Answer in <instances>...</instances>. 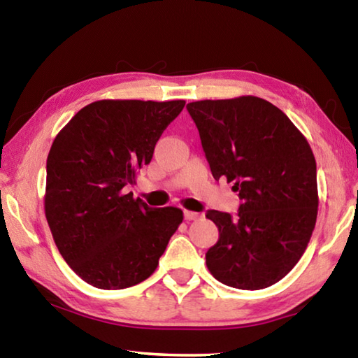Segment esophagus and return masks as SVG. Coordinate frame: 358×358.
<instances>
[{"label": "esophagus", "mask_w": 358, "mask_h": 358, "mask_svg": "<svg viewBox=\"0 0 358 358\" xmlns=\"http://www.w3.org/2000/svg\"><path fill=\"white\" fill-rule=\"evenodd\" d=\"M201 213H196V211H189V210H185V220L186 221H196L201 217Z\"/></svg>", "instance_id": "34e87169"}]
</instances>
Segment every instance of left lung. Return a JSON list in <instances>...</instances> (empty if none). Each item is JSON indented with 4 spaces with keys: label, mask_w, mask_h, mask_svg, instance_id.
Wrapping results in <instances>:
<instances>
[{
    "label": "left lung",
    "mask_w": 358,
    "mask_h": 358,
    "mask_svg": "<svg viewBox=\"0 0 358 358\" xmlns=\"http://www.w3.org/2000/svg\"><path fill=\"white\" fill-rule=\"evenodd\" d=\"M215 180L234 181L240 208L208 210L220 240L205 254L226 286L257 290L282 280L310 243L317 217L316 159L305 136L271 102L241 96L186 106Z\"/></svg>",
    "instance_id": "left-lung-1"
}]
</instances>
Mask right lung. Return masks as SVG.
I'll return each mask as SVG.
<instances>
[{
  "label": "right lung",
  "instance_id": "right-lung-1",
  "mask_svg": "<svg viewBox=\"0 0 358 358\" xmlns=\"http://www.w3.org/2000/svg\"><path fill=\"white\" fill-rule=\"evenodd\" d=\"M185 101H96L58 132L47 157L45 217L59 254L98 289L136 286L153 273L183 221L124 187L150 164Z\"/></svg>",
  "mask_w": 358,
  "mask_h": 358
}]
</instances>
